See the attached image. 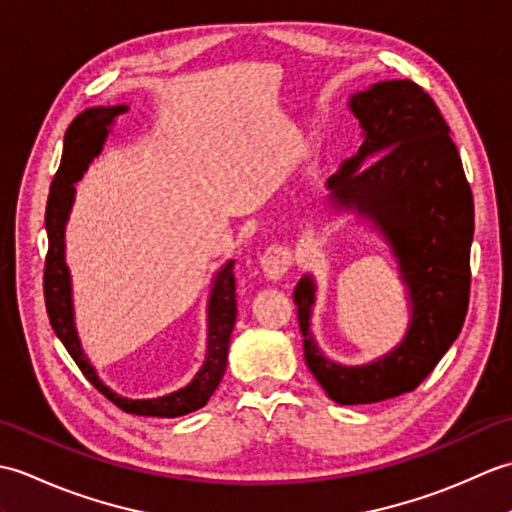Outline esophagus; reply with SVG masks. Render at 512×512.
<instances>
[{"instance_id": "obj_1", "label": "esophagus", "mask_w": 512, "mask_h": 512, "mask_svg": "<svg viewBox=\"0 0 512 512\" xmlns=\"http://www.w3.org/2000/svg\"><path fill=\"white\" fill-rule=\"evenodd\" d=\"M290 264H292V255H290V250L284 246L266 248V253L262 255V259H259V266H262L264 275L273 281L284 277L288 273Z\"/></svg>"}]
</instances>
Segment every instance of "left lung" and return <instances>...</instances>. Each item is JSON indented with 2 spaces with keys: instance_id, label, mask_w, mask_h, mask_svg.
Wrapping results in <instances>:
<instances>
[{
  "instance_id": "1",
  "label": "left lung",
  "mask_w": 512,
  "mask_h": 512,
  "mask_svg": "<svg viewBox=\"0 0 512 512\" xmlns=\"http://www.w3.org/2000/svg\"><path fill=\"white\" fill-rule=\"evenodd\" d=\"M350 110L363 145L328 180L330 200L383 233L409 292V328L389 354L347 367L330 361L312 336L314 279L303 277L292 297L312 376L339 405H369L416 389L458 339L469 310L475 217L449 125L420 85L374 83L350 96Z\"/></svg>"
}]
</instances>
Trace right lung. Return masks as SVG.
<instances>
[{"label": "right lung", "instance_id": "1", "mask_svg": "<svg viewBox=\"0 0 512 512\" xmlns=\"http://www.w3.org/2000/svg\"><path fill=\"white\" fill-rule=\"evenodd\" d=\"M129 110L127 105L112 107H90L81 112L70 123L63 138V156L59 171L54 173L50 184V195L46 204V231H48V255L46 268H43V297H46V310L54 334L59 336L65 350L70 352L74 363L79 365L83 376L112 400L116 407L136 416L151 418H178L187 413L202 409L206 400L213 396V391L220 385L226 372L228 358V341L237 317L235 301V275L233 264L226 262L220 273L213 279L211 297H209V336H206V358L200 372L193 376L187 387H182L173 394L149 398V400H132L116 394L107 387L96 374L90 358L85 356L79 334L74 325V306H72V281L70 270L65 264V224L74 204V182L83 178L90 162L101 154L105 138L110 136V125H114L116 116Z\"/></svg>", "mask_w": 512, "mask_h": 512}]
</instances>
